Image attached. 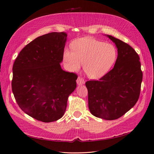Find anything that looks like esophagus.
Returning <instances> with one entry per match:
<instances>
[{
  "instance_id": "obj_1",
  "label": "esophagus",
  "mask_w": 154,
  "mask_h": 154,
  "mask_svg": "<svg viewBox=\"0 0 154 154\" xmlns=\"http://www.w3.org/2000/svg\"><path fill=\"white\" fill-rule=\"evenodd\" d=\"M77 83L78 85H82L85 83L84 79H82L81 77H78L77 79Z\"/></svg>"
}]
</instances>
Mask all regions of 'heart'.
<instances>
[{
    "label": "heart",
    "mask_w": 154,
    "mask_h": 154,
    "mask_svg": "<svg viewBox=\"0 0 154 154\" xmlns=\"http://www.w3.org/2000/svg\"><path fill=\"white\" fill-rule=\"evenodd\" d=\"M72 50L66 49L63 53V60L69 69L72 72L77 71L83 63L84 71L91 79L104 75L114 64L117 56L114 46L89 37L73 42Z\"/></svg>",
    "instance_id": "b5f03b06"
}]
</instances>
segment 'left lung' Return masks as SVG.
<instances>
[{"mask_svg": "<svg viewBox=\"0 0 154 154\" xmlns=\"http://www.w3.org/2000/svg\"><path fill=\"white\" fill-rule=\"evenodd\" d=\"M118 48L114 67L99 81L85 82L91 114L106 120L116 119L138 101L143 73L137 53L131 46L107 35Z\"/></svg>", "mask_w": 154, "mask_h": 154, "instance_id": "left-lung-1", "label": "left lung"}]
</instances>
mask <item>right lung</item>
I'll return each mask as SVG.
<instances>
[{
	"label": "right lung",
	"mask_w": 154,
	"mask_h": 154,
	"mask_svg": "<svg viewBox=\"0 0 154 154\" xmlns=\"http://www.w3.org/2000/svg\"><path fill=\"white\" fill-rule=\"evenodd\" d=\"M67 35L52 32L39 36L20 51L13 65L12 90L25 113L49 123L64 115L68 97L76 88L77 75L60 63Z\"/></svg>",
	"instance_id": "right-lung-1"
}]
</instances>
